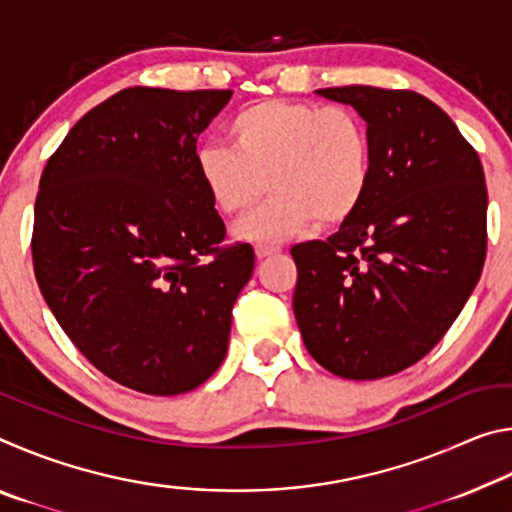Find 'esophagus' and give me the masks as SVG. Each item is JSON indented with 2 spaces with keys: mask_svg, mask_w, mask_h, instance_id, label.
<instances>
[{
  "mask_svg": "<svg viewBox=\"0 0 512 512\" xmlns=\"http://www.w3.org/2000/svg\"><path fill=\"white\" fill-rule=\"evenodd\" d=\"M275 253H280V248H275V246H257V248H255L257 259H266V257L275 255Z\"/></svg>",
  "mask_w": 512,
  "mask_h": 512,
  "instance_id": "esophagus-1",
  "label": "esophagus"
}]
</instances>
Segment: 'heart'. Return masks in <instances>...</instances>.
I'll return each mask as SVG.
<instances>
[{
	"mask_svg": "<svg viewBox=\"0 0 512 512\" xmlns=\"http://www.w3.org/2000/svg\"><path fill=\"white\" fill-rule=\"evenodd\" d=\"M232 149L198 146L196 176L221 214H244L235 225L250 244H280L311 223L336 228L359 210L372 176L366 119L348 106L268 99L230 121Z\"/></svg>",
	"mask_w": 512,
	"mask_h": 512,
	"instance_id": "1",
	"label": "heart"
}]
</instances>
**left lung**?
Wrapping results in <instances>:
<instances>
[{
  "label": "left lung",
  "instance_id": "8db88e82",
  "mask_svg": "<svg viewBox=\"0 0 512 512\" xmlns=\"http://www.w3.org/2000/svg\"><path fill=\"white\" fill-rule=\"evenodd\" d=\"M316 94L366 119L372 176L339 232L291 248L293 314L320 366L381 379L443 339L479 282L483 167L447 112L418 92L345 85Z\"/></svg>",
  "mask_w": 512,
  "mask_h": 512
}]
</instances>
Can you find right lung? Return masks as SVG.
<instances>
[{
  "label": "right lung",
  "mask_w": 512,
  "mask_h": 512,
  "mask_svg": "<svg viewBox=\"0 0 512 512\" xmlns=\"http://www.w3.org/2000/svg\"><path fill=\"white\" fill-rule=\"evenodd\" d=\"M230 90L126 88L76 121L40 178L33 268L42 298L103 375L146 395L194 391L228 352L248 244L196 176V140Z\"/></svg>",
  "instance_id": "right-lung-1"
}]
</instances>
